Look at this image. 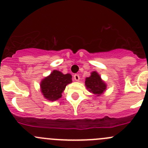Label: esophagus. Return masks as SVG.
<instances>
[{
    "label": "esophagus",
    "mask_w": 148,
    "mask_h": 148,
    "mask_svg": "<svg viewBox=\"0 0 148 148\" xmlns=\"http://www.w3.org/2000/svg\"><path fill=\"white\" fill-rule=\"evenodd\" d=\"M74 79L76 80V81H79V79H80V77H79V74H74Z\"/></svg>",
    "instance_id": "34e87169"
}]
</instances>
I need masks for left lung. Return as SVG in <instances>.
<instances>
[{"label":"left lung","mask_w":148,"mask_h":148,"mask_svg":"<svg viewBox=\"0 0 148 148\" xmlns=\"http://www.w3.org/2000/svg\"><path fill=\"white\" fill-rule=\"evenodd\" d=\"M91 74L90 77L86 79L85 85L89 92L99 96L106 89V84L102 81L100 76L96 71H93Z\"/></svg>","instance_id":"obj_1"}]
</instances>
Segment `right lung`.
<instances>
[{
  "label": "right lung",
  "instance_id": "obj_1",
  "mask_svg": "<svg viewBox=\"0 0 148 148\" xmlns=\"http://www.w3.org/2000/svg\"><path fill=\"white\" fill-rule=\"evenodd\" d=\"M71 75L64 74L57 70L52 71L41 83V92L46 99L54 101L62 97V93L66 86L71 82Z\"/></svg>",
  "mask_w": 148,
  "mask_h": 148
}]
</instances>
